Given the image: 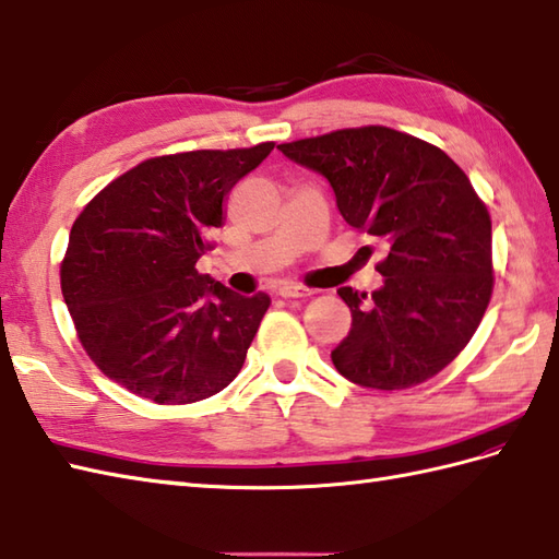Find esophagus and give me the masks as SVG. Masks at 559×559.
Listing matches in <instances>:
<instances>
[{"label":"esophagus","mask_w":559,"mask_h":559,"mask_svg":"<svg viewBox=\"0 0 559 559\" xmlns=\"http://www.w3.org/2000/svg\"><path fill=\"white\" fill-rule=\"evenodd\" d=\"M281 298H307L310 295V288H302V286H295V283H283L278 288Z\"/></svg>","instance_id":"obj_1"}]
</instances>
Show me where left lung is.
Here are the masks:
<instances>
[{"instance_id":"8db88e82","label":"left lung","mask_w":559,"mask_h":559,"mask_svg":"<svg viewBox=\"0 0 559 559\" xmlns=\"http://www.w3.org/2000/svg\"><path fill=\"white\" fill-rule=\"evenodd\" d=\"M278 151L326 177L343 221L386 245L382 288H338L353 324L331 350L336 370L382 391L444 370L476 334L495 283L490 213L466 173L389 127L338 129Z\"/></svg>"}]
</instances>
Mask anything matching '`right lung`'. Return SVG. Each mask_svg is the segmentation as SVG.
<instances>
[{"mask_svg":"<svg viewBox=\"0 0 559 559\" xmlns=\"http://www.w3.org/2000/svg\"><path fill=\"white\" fill-rule=\"evenodd\" d=\"M273 144L148 158L71 225L62 295L98 370L141 399L182 406L242 370L269 295L233 293L194 266L230 189Z\"/></svg>","mask_w":559,"mask_h":559,"instance_id":"obj_1","label":"right lung"}]
</instances>
